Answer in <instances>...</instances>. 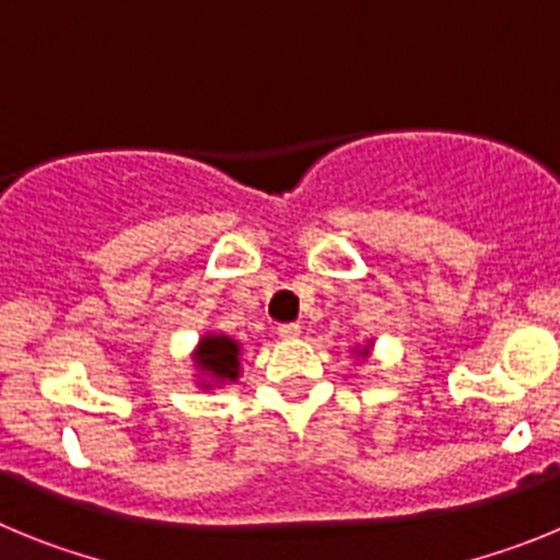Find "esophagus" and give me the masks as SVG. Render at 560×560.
Masks as SVG:
<instances>
[{"label": "esophagus", "mask_w": 560, "mask_h": 560, "mask_svg": "<svg viewBox=\"0 0 560 560\" xmlns=\"http://www.w3.org/2000/svg\"><path fill=\"white\" fill-rule=\"evenodd\" d=\"M300 334H303V328L296 323H285L277 328V336H280V339H300Z\"/></svg>", "instance_id": "1"}]
</instances>
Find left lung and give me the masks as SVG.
Segmentation results:
<instances>
[{
  "instance_id": "left-lung-1",
  "label": "left lung",
  "mask_w": 560,
  "mask_h": 560,
  "mask_svg": "<svg viewBox=\"0 0 560 560\" xmlns=\"http://www.w3.org/2000/svg\"><path fill=\"white\" fill-rule=\"evenodd\" d=\"M370 348H373V341H368V345H364V348H355V353H359L361 359H368V355H370Z\"/></svg>"
}]
</instances>
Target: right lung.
Here are the masks:
<instances>
[{
  "label": "right lung",
  "instance_id": "1",
  "mask_svg": "<svg viewBox=\"0 0 560 560\" xmlns=\"http://www.w3.org/2000/svg\"><path fill=\"white\" fill-rule=\"evenodd\" d=\"M192 364L201 389L232 384L241 378V341L226 334H205L192 350Z\"/></svg>",
  "mask_w": 560,
  "mask_h": 560
}]
</instances>
